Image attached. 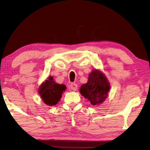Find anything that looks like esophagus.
Here are the masks:
<instances>
[{
    "instance_id": "1",
    "label": "esophagus",
    "mask_w": 150,
    "mask_h": 150,
    "mask_svg": "<svg viewBox=\"0 0 150 150\" xmlns=\"http://www.w3.org/2000/svg\"><path fill=\"white\" fill-rule=\"evenodd\" d=\"M77 87H78V86L77 84H76V83H71V84L70 85V88L72 91H77Z\"/></svg>"
}]
</instances>
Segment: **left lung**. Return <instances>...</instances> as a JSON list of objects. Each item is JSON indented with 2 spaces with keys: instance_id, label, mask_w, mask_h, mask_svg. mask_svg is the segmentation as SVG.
Instances as JSON below:
<instances>
[{
  "instance_id": "left-lung-1",
  "label": "left lung",
  "mask_w": 150,
  "mask_h": 150,
  "mask_svg": "<svg viewBox=\"0 0 150 150\" xmlns=\"http://www.w3.org/2000/svg\"><path fill=\"white\" fill-rule=\"evenodd\" d=\"M110 85L107 77L98 69H93L88 75L87 83L81 86L80 93L93 106L100 105L108 96Z\"/></svg>"
}]
</instances>
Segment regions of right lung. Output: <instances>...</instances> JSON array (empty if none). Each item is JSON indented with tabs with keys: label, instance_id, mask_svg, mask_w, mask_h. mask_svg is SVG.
<instances>
[{
	"label": "right lung",
	"instance_id": "right-lung-1",
	"mask_svg": "<svg viewBox=\"0 0 150 150\" xmlns=\"http://www.w3.org/2000/svg\"><path fill=\"white\" fill-rule=\"evenodd\" d=\"M66 90V86L57 84L52 76L43 82L38 88V92L42 101L48 106H55L61 100L62 94Z\"/></svg>",
	"mask_w": 150,
	"mask_h": 150
}]
</instances>
